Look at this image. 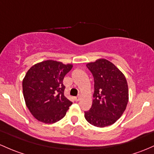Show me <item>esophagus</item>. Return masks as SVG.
<instances>
[{
  "label": "esophagus",
  "instance_id": "1",
  "mask_svg": "<svg viewBox=\"0 0 154 154\" xmlns=\"http://www.w3.org/2000/svg\"><path fill=\"white\" fill-rule=\"evenodd\" d=\"M80 100V97H74V100H75L76 102H78Z\"/></svg>",
  "mask_w": 154,
  "mask_h": 154
}]
</instances>
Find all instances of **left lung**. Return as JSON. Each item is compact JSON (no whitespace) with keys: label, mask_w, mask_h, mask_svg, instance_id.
<instances>
[{"label":"left lung","mask_w":154,"mask_h":154,"mask_svg":"<svg viewBox=\"0 0 154 154\" xmlns=\"http://www.w3.org/2000/svg\"><path fill=\"white\" fill-rule=\"evenodd\" d=\"M87 68L94 80L93 102L85 118L90 124L103 128L120 118L128 103V87L125 77L115 65L106 59L88 63Z\"/></svg>","instance_id":"left-lung-1"}]
</instances>
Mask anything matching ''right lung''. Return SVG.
I'll return each instance as SVG.
<instances>
[{
  "label": "right lung",
  "mask_w": 154,
  "mask_h": 154,
  "mask_svg": "<svg viewBox=\"0 0 154 154\" xmlns=\"http://www.w3.org/2000/svg\"><path fill=\"white\" fill-rule=\"evenodd\" d=\"M55 60L34 65L23 80V93L31 114L40 122L51 124L64 117L72 102L64 96L65 75L72 69Z\"/></svg>",
  "instance_id": "add662e5"
}]
</instances>
